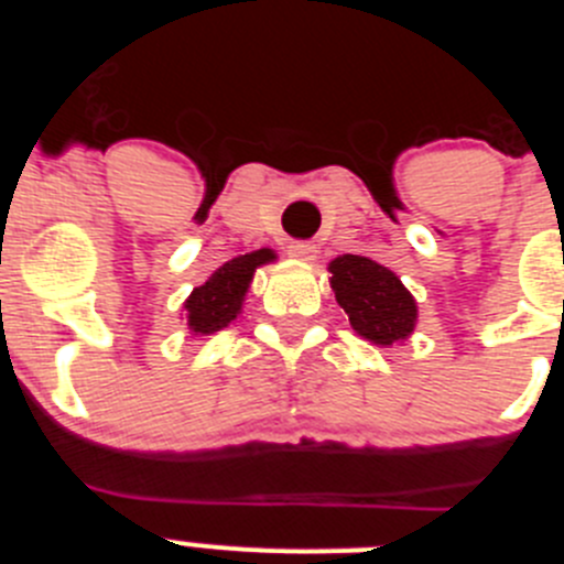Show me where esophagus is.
<instances>
[{
    "label": "esophagus",
    "instance_id": "1",
    "mask_svg": "<svg viewBox=\"0 0 564 564\" xmlns=\"http://www.w3.org/2000/svg\"><path fill=\"white\" fill-rule=\"evenodd\" d=\"M288 253H291L293 259H299V262H311V259L316 257V248H313L311 242H291V246H288Z\"/></svg>",
    "mask_w": 564,
    "mask_h": 564
}]
</instances>
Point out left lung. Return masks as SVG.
<instances>
[{
  "label": "left lung",
  "instance_id": "obj_1",
  "mask_svg": "<svg viewBox=\"0 0 564 564\" xmlns=\"http://www.w3.org/2000/svg\"><path fill=\"white\" fill-rule=\"evenodd\" d=\"M327 271L336 302L364 341L392 347L415 333L417 302L390 268L361 253H341Z\"/></svg>",
  "mask_w": 564,
  "mask_h": 564
}]
</instances>
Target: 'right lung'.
<instances>
[{"mask_svg":"<svg viewBox=\"0 0 564 564\" xmlns=\"http://www.w3.org/2000/svg\"><path fill=\"white\" fill-rule=\"evenodd\" d=\"M276 262V251L259 248V251L242 253V257L228 259L200 288H194L183 302V318L192 336H212L231 325L242 313V302L253 282L257 268Z\"/></svg>","mask_w":564,"mask_h":564,"instance_id":"right-lung-1","label":"right lung"}]
</instances>
